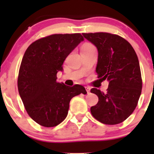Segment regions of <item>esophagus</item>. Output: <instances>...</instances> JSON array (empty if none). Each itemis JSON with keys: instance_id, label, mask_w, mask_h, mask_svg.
Returning <instances> with one entry per match:
<instances>
[{"instance_id": "esophagus-1", "label": "esophagus", "mask_w": 154, "mask_h": 154, "mask_svg": "<svg viewBox=\"0 0 154 154\" xmlns=\"http://www.w3.org/2000/svg\"><path fill=\"white\" fill-rule=\"evenodd\" d=\"M86 91H87V94H89V93H90V90H91V88H90L89 87L86 86Z\"/></svg>"}]
</instances>
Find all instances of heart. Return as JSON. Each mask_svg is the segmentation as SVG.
<instances>
[{"mask_svg":"<svg viewBox=\"0 0 154 154\" xmlns=\"http://www.w3.org/2000/svg\"><path fill=\"white\" fill-rule=\"evenodd\" d=\"M90 46H92V45H90V44H85V45H83V46H82V48H83V47H90Z\"/></svg>","mask_w":154,"mask_h":154,"instance_id":"heart-1","label":"heart"}]
</instances>
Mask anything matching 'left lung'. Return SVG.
<instances>
[{
	"mask_svg": "<svg viewBox=\"0 0 154 154\" xmlns=\"http://www.w3.org/2000/svg\"><path fill=\"white\" fill-rule=\"evenodd\" d=\"M83 35L97 49L98 78L109 82L106 92L91 89L98 97L97 104L91 107V115L105 125L122 123L134 111L142 92L137 55L131 45L118 35L94 32Z\"/></svg>",
	"mask_w": 154,
	"mask_h": 154,
	"instance_id": "obj_1",
	"label": "left lung"
}]
</instances>
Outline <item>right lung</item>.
I'll list each match as a JSON object with an SVG mask.
<instances>
[{
	"label": "right lung",
	"instance_id": "add662e5",
	"mask_svg": "<svg viewBox=\"0 0 154 154\" xmlns=\"http://www.w3.org/2000/svg\"><path fill=\"white\" fill-rule=\"evenodd\" d=\"M84 40L80 33L54 34L34 42L24 53L18 88L29 117L38 125L55 127L67 117L73 97L86 94L81 85L57 83L66 57Z\"/></svg>",
	"mask_w": 154,
	"mask_h": 154
}]
</instances>
